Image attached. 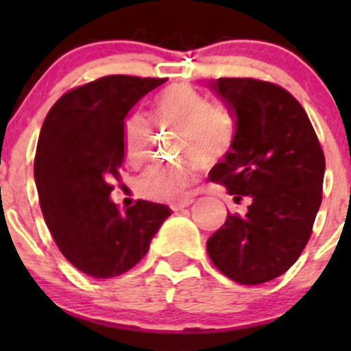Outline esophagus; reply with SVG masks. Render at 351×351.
Returning <instances> with one entry per match:
<instances>
[{
  "mask_svg": "<svg viewBox=\"0 0 351 351\" xmlns=\"http://www.w3.org/2000/svg\"><path fill=\"white\" fill-rule=\"evenodd\" d=\"M193 204V198H185V200L178 202V204H173L171 205V210L173 212H178V210H183V208L190 207V205Z\"/></svg>",
  "mask_w": 351,
  "mask_h": 351,
  "instance_id": "obj_1",
  "label": "esophagus"
}]
</instances>
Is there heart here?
<instances>
[{"mask_svg":"<svg viewBox=\"0 0 351 351\" xmlns=\"http://www.w3.org/2000/svg\"><path fill=\"white\" fill-rule=\"evenodd\" d=\"M153 117L159 127L178 130V153L198 158L202 162L217 159L229 151L234 127L224 110L189 88L171 90L156 101ZM153 137L151 123L143 113H134L123 125V154L127 162L137 166L146 161ZM197 159L176 165H156L141 175L137 186L146 197L176 202L197 178Z\"/></svg>","mask_w":351,"mask_h":351,"instance_id":"b5f03b06","label":"heart"}]
</instances>
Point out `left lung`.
Wrapping results in <instances>:
<instances>
[{
	"label": "left lung",
	"instance_id": "1",
	"mask_svg": "<svg viewBox=\"0 0 351 351\" xmlns=\"http://www.w3.org/2000/svg\"><path fill=\"white\" fill-rule=\"evenodd\" d=\"M234 119L224 161L208 173L246 215H228L207 241L212 263L231 280L258 285L297 261L321 205L324 154L302 105L284 88L251 77L210 84Z\"/></svg>",
	"mask_w": 351,
	"mask_h": 351
}]
</instances>
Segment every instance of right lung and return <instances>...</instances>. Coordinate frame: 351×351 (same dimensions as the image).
I'll return each mask as SVG.
<instances>
[{
  "instance_id": "right-lung-1",
  "label": "right lung",
  "mask_w": 351,
  "mask_h": 351,
  "mask_svg": "<svg viewBox=\"0 0 351 351\" xmlns=\"http://www.w3.org/2000/svg\"><path fill=\"white\" fill-rule=\"evenodd\" d=\"M165 81L122 74L91 81L62 95L40 129L34 175L45 224L61 253L93 278L136 267L171 215L147 200L122 214L110 200L125 158L127 115Z\"/></svg>"
}]
</instances>
